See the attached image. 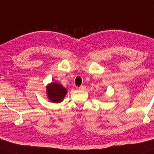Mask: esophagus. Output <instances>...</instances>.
I'll list each match as a JSON object with an SVG mask.
<instances>
[{"mask_svg": "<svg viewBox=\"0 0 154 154\" xmlns=\"http://www.w3.org/2000/svg\"><path fill=\"white\" fill-rule=\"evenodd\" d=\"M85 88H86V87H85V85H81V86L79 87V90H84V89H85Z\"/></svg>", "mask_w": 154, "mask_h": 154, "instance_id": "34e87169", "label": "esophagus"}]
</instances>
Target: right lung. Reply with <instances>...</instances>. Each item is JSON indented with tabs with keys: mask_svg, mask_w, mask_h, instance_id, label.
Here are the masks:
<instances>
[{
	"mask_svg": "<svg viewBox=\"0 0 154 154\" xmlns=\"http://www.w3.org/2000/svg\"><path fill=\"white\" fill-rule=\"evenodd\" d=\"M66 94V89L58 83H51L47 87V94L50 100L52 102L59 103L62 102Z\"/></svg>",
	"mask_w": 154,
	"mask_h": 154,
	"instance_id": "obj_1",
	"label": "right lung"
}]
</instances>
